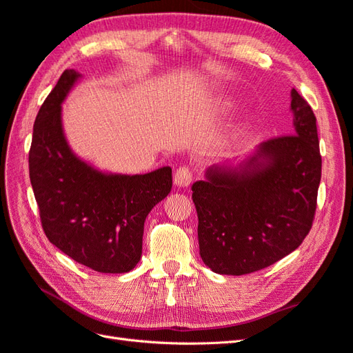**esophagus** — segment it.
<instances>
[{
    "label": "esophagus",
    "instance_id": "1",
    "mask_svg": "<svg viewBox=\"0 0 353 353\" xmlns=\"http://www.w3.org/2000/svg\"><path fill=\"white\" fill-rule=\"evenodd\" d=\"M191 181H193V170H191V168L187 165L179 166L174 175V183L179 187H187Z\"/></svg>",
    "mask_w": 353,
    "mask_h": 353
}]
</instances>
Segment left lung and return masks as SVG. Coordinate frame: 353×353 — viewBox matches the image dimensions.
<instances>
[{"mask_svg": "<svg viewBox=\"0 0 353 353\" xmlns=\"http://www.w3.org/2000/svg\"><path fill=\"white\" fill-rule=\"evenodd\" d=\"M294 134L274 137L240 169H208L193 184L200 256L223 275L261 271L296 250L312 228L321 181L316 117L292 90Z\"/></svg>", "mask_w": 353, "mask_h": 353, "instance_id": "left-lung-1", "label": "left lung"}]
</instances>
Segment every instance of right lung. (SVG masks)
<instances>
[{"instance_id": "obj_1", "label": "right lung", "mask_w": 353, "mask_h": 353, "mask_svg": "<svg viewBox=\"0 0 353 353\" xmlns=\"http://www.w3.org/2000/svg\"><path fill=\"white\" fill-rule=\"evenodd\" d=\"M78 77L63 72L37 114L30 184L42 230L56 248L97 272H128L141 258L147 215L172 188V169L105 175L74 156L61 130V101Z\"/></svg>"}]
</instances>
